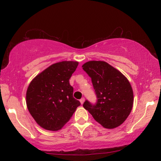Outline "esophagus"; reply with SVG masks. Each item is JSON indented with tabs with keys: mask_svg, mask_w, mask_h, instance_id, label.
<instances>
[{
	"mask_svg": "<svg viewBox=\"0 0 161 161\" xmlns=\"http://www.w3.org/2000/svg\"><path fill=\"white\" fill-rule=\"evenodd\" d=\"M84 101H85V99H84V98H81V99H80V102H81V104H83L84 102Z\"/></svg>",
	"mask_w": 161,
	"mask_h": 161,
	"instance_id": "obj_1",
	"label": "esophagus"
}]
</instances>
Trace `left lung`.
<instances>
[{
    "instance_id": "obj_1",
    "label": "left lung",
    "mask_w": 161,
    "mask_h": 161,
    "mask_svg": "<svg viewBox=\"0 0 161 161\" xmlns=\"http://www.w3.org/2000/svg\"><path fill=\"white\" fill-rule=\"evenodd\" d=\"M92 82L97 100H88L83 107L102 126L114 129L123 124L131 111L133 93L126 77L103 61H89L82 65Z\"/></svg>"
}]
</instances>
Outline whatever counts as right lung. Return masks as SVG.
<instances>
[{"label": "right lung", "mask_w": 161, "mask_h": 161, "mask_svg": "<svg viewBox=\"0 0 161 161\" xmlns=\"http://www.w3.org/2000/svg\"><path fill=\"white\" fill-rule=\"evenodd\" d=\"M77 62L52 64L36 76L26 93L27 107L35 121L49 130H58L69 121L80 102L73 97L69 79Z\"/></svg>", "instance_id": "1"}]
</instances>
